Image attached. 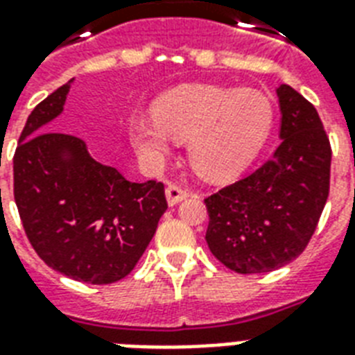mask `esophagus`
Returning a JSON list of instances; mask_svg holds the SVG:
<instances>
[{
	"label": "esophagus",
	"instance_id": "1",
	"mask_svg": "<svg viewBox=\"0 0 355 355\" xmlns=\"http://www.w3.org/2000/svg\"><path fill=\"white\" fill-rule=\"evenodd\" d=\"M188 195H189L188 189L180 188V186H177V184H169V186L166 188V199L169 206L178 205V202L186 199Z\"/></svg>",
	"mask_w": 355,
	"mask_h": 355
}]
</instances>
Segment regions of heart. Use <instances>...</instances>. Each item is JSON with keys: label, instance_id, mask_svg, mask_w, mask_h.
Wrapping results in <instances>:
<instances>
[{"label": "heart", "instance_id": "obj_1", "mask_svg": "<svg viewBox=\"0 0 355 355\" xmlns=\"http://www.w3.org/2000/svg\"><path fill=\"white\" fill-rule=\"evenodd\" d=\"M155 116H134L128 139L145 164L158 166L175 139L188 141V160L200 177L232 178L258 156L275 121L259 90L188 85L158 97Z\"/></svg>", "mask_w": 355, "mask_h": 355}]
</instances>
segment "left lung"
Instances as JSON below:
<instances>
[{"instance_id": "left-lung-1", "label": "left lung", "mask_w": 355, "mask_h": 355, "mask_svg": "<svg viewBox=\"0 0 355 355\" xmlns=\"http://www.w3.org/2000/svg\"><path fill=\"white\" fill-rule=\"evenodd\" d=\"M280 139L248 177L205 200L206 243L239 275L270 272L302 254L330 191V139L315 107L291 86L276 88Z\"/></svg>"}]
</instances>
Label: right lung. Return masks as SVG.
Instances as JSON below:
<instances>
[{"instance_id":"add662e5","label":"right lung","mask_w":355,"mask_h":355,"mask_svg":"<svg viewBox=\"0 0 355 355\" xmlns=\"http://www.w3.org/2000/svg\"><path fill=\"white\" fill-rule=\"evenodd\" d=\"M71 83L27 118L14 153V200L31 245L51 269L103 286L134 269L167 202L162 182H130L94 160L77 136L46 132L62 114Z\"/></svg>"}]
</instances>
